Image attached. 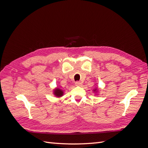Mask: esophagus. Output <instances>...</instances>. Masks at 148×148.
I'll list each match as a JSON object with an SVG mask.
<instances>
[{
	"label": "esophagus",
	"instance_id": "1",
	"mask_svg": "<svg viewBox=\"0 0 148 148\" xmlns=\"http://www.w3.org/2000/svg\"><path fill=\"white\" fill-rule=\"evenodd\" d=\"M75 85L77 86H82V83L79 82H75Z\"/></svg>",
	"mask_w": 148,
	"mask_h": 148
}]
</instances>
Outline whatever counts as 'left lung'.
Here are the masks:
<instances>
[{
  "mask_svg": "<svg viewBox=\"0 0 148 148\" xmlns=\"http://www.w3.org/2000/svg\"><path fill=\"white\" fill-rule=\"evenodd\" d=\"M92 91H93L94 95H95V96H98L100 93V89H99V88H98V86H97V87H96V88L93 89Z\"/></svg>",
  "mask_w": 148,
  "mask_h": 148,
  "instance_id": "left-lung-1",
  "label": "left lung"
}]
</instances>
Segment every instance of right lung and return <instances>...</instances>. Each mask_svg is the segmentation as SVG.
I'll return each instance as SVG.
<instances>
[{
  "label": "right lung",
  "mask_w": 148,
  "mask_h": 148,
  "mask_svg": "<svg viewBox=\"0 0 148 148\" xmlns=\"http://www.w3.org/2000/svg\"><path fill=\"white\" fill-rule=\"evenodd\" d=\"M53 95L57 98H60L64 95V90L59 87H56L52 91Z\"/></svg>",
  "instance_id": "1"
}]
</instances>
